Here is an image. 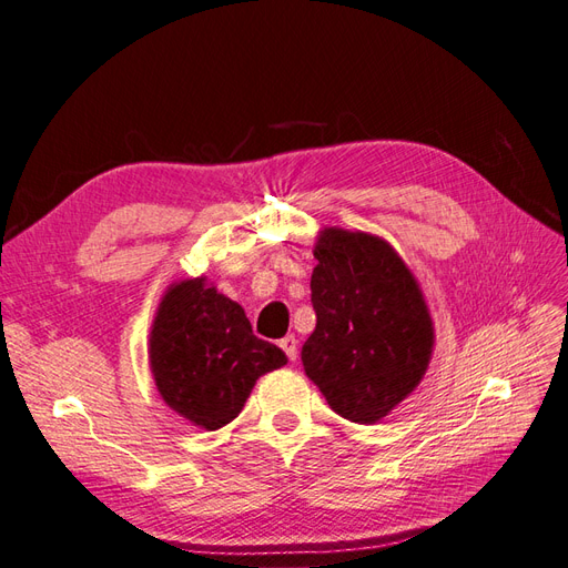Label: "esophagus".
I'll use <instances>...</instances> for the list:
<instances>
[{
	"mask_svg": "<svg viewBox=\"0 0 568 568\" xmlns=\"http://www.w3.org/2000/svg\"><path fill=\"white\" fill-rule=\"evenodd\" d=\"M280 346H282V351L286 353V357L291 359V363H296V357H298V338L294 334H288V336H284L280 341Z\"/></svg>",
	"mask_w": 568,
	"mask_h": 568,
	"instance_id": "esophagus-1",
	"label": "esophagus"
}]
</instances>
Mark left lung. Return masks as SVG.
Wrapping results in <instances>:
<instances>
[{
  "label": "left lung",
  "instance_id": "left-lung-1",
  "mask_svg": "<svg viewBox=\"0 0 568 568\" xmlns=\"http://www.w3.org/2000/svg\"><path fill=\"white\" fill-rule=\"evenodd\" d=\"M313 253L317 324L303 369L336 415L376 424L422 384L436 341L432 313L386 239L324 227Z\"/></svg>",
  "mask_w": 568,
  "mask_h": 568
}]
</instances>
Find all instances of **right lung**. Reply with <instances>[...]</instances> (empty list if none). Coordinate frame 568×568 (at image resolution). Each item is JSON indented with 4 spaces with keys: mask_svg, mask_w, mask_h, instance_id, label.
<instances>
[{
    "mask_svg": "<svg viewBox=\"0 0 568 568\" xmlns=\"http://www.w3.org/2000/svg\"><path fill=\"white\" fill-rule=\"evenodd\" d=\"M149 365L163 403L215 432L239 417L255 382L284 367L286 355L253 334L242 305L194 277L163 294L149 334Z\"/></svg>",
    "mask_w": 568,
    "mask_h": 568,
    "instance_id": "1",
    "label": "right lung"
}]
</instances>
